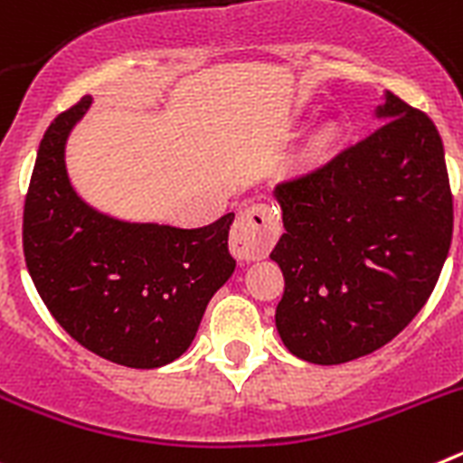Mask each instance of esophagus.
I'll return each mask as SVG.
<instances>
[{"mask_svg": "<svg viewBox=\"0 0 463 463\" xmlns=\"http://www.w3.org/2000/svg\"><path fill=\"white\" fill-rule=\"evenodd\" d=\"M278 232H280V222H278L276 211L267 203H252L239 213L232 229V239H229L232 255L243 261L267 257L276 245Z\"/></svg>", "mask_w": 463, "mask_h": 463, "instance_id": "34e87169", "label": "esophagus"}]
</instances>
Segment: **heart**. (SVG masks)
I'll use <instances>...</instances> for the list:
<instances>
[{
    "label": "heart",
    "mask_w": 463,
    "mask_h": 463,
    "mask_svg": "<svg viewBox=\"0 0 463 463\" xmlns=\"http://www.w3.org/2000/svg\"><path fill=\"white\" fill-rule=\"evenodd\" d=\"M336 137H338V127L334 125V122H325V125L317 129V134H315V148L317 150L329 148L331 143L336 141Z\"/></svg>",
    "instance_id": "b5f03b06"
}]
</instances>
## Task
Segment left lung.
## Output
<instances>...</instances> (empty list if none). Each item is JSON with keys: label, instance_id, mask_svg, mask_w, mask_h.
I'll return each mask as SVG.
<instances>
[{"label": "left lung", "instance_id": "1", "mask_svg": "<svg viewBox=\"0 0 463 463\" xmlns=\"http://www.w3.org/2000/svg\"><path fill=\"white\" fill-rule=\"evenodd\" d=\"M369 138L273 190L285 234L276 326L294 357L345 364L406 329L452 241V192L429 116L384 92Z\"/></svg>", "mask_w": 463, "mask_h": 463}]
</instances>
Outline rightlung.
<instances>
[{
    "instance_id": "1",
    "label": "right lung",
    "mask_w": 463,
    "mask_h": 463,
    "mask_svg": "<svg viewBox=\"0 0 463 463\" xmlns=\"http://www.w3.org/2000/svg\"><path fill=\"white\" fill-rule=\"evenodd\" d=\"M92 97L41 138L24 199L27 271L73 341L129 369H157L192 345L213 294L236 269L227 213L206 227L129 222L90 206L67 171L69 134Z\"/></svg>"
}]
</instances>
